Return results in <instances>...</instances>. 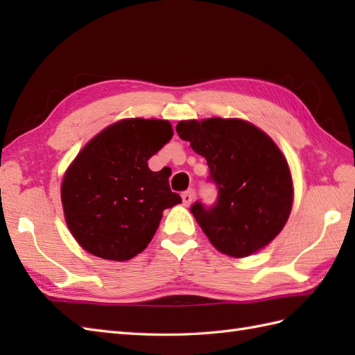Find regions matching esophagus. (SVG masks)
I'll use <instances>...</instances> for the list:
<instances>
[{"instance_id":"34e87169","label":"esophagus","mask_w":355,"mask_h":355,"mask_svg":"<svg viewBox=\"0 0 355 355\" xmlns=\"http://www.w3.org/2000/svg\"><path fill=\"white\" fill-rule=\"evenodd\" d=\"M182 198H183V205L184 206H189L191 202L193 201L195 198V189H187L182 193Z\"/></svg>"}]
</instances>
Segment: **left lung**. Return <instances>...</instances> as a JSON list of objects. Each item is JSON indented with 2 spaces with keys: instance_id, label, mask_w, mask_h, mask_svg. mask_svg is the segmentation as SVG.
<instances>
[{
  "instance_id": "left-lung-1",
  "label": "left lung",
  "mask_w": 355,
  "mask_h": 355,
  "mask_svg": "<svg viewBox=\"0 0 355 355\" xmlns=\"http://www.w3.org/2000/svg\"><path fill=\"white\" fill-rule=\"evenodd\" d=\"M180 139L206 158L214 205L195 201L191 212L221 253L235 258L258 252L288 220L293 183L288 164L267 134L239 119L183 120Z\"/></svg>"
}]
</instances>
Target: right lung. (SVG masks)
Masks as SVG:
<instances>
[{"label": "right lung", "instance_id": "obj_1", "mask_svg": "<svg viewBox=\"0 0 355 355\" xmlns=\"http://www.w3.org/2000/svg\"><path fill=\"white\" fill-rule=\"evenodd\" d=\"M173 135L166 120L126 119L108 126L80 150L65 172V221L88 253L128 261L150 243L163 210L182 198L148 160Z\"/></svg>", "mask_w": 355, "mask_h": 355}]
</instances>
